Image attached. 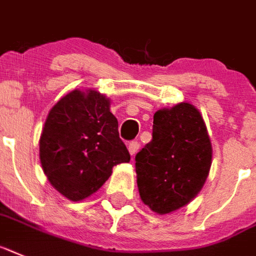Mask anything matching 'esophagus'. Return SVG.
<instances>
[{"label": "esophagus", "instance_id": "obj_1", "mask_svg": "<svg viewBox=\"0 0 256 256\" xmlns=\"http://www.w3.org/2000/svg\"><path fill=\"white\" fill-rule=\"evenodd\" d=\"M138 148H140V144L137 142V141L130 142V145H128V150H130V156H134V154L137 153V150H138Z\"/></svg>", "mask_w": 256, "mask_h": 256}]
</instances>
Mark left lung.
<instances>
[{
	"label": "left lung",
	"mask_w": 256,
	"mask_h": 256,
	"mask_svg": "<svg viewBox=\"0 0 256 256\" xmlns=\"http://www.w3.org/2000/svg\"><path fill=\"white\" fill-rule=\"evenodd\" d=\"M153 138L136 154L137 187L145 206L166 214L200 192L212 164V145L202 116L190 103L158 110Z\"/></svg>",
	"instance_id": "obj_1"
}]
</instances>
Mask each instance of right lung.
I'll list each match as a JSON object with an SVG mask.
<instances>
[{
    "label": "right lung",
    "mask_w": 256,
    "mask_h": 256,
    "mask_svg": "<svg viewBox=\"0 0 256 256\" xmlns=\"http://www.w3.org/2000/svg\"><path fill=\"white\" fill-rule=\"evenodd\" d=\"M39 146L44 174L72 202L92 195L114 166L130 160L110 99L95 90H73L50 108Z\"/></svg>",
    "instance_id": "obj_1"
}]
</instances>
